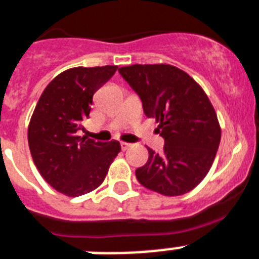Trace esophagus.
Segmentation results:
<instances>
[{"label":"esophagus","instance_id":"1","mask_svg":"<svg viewBox=\"0 0 259 259\" xmlns=\"http://www.w3.org/2000/svg\"><path fill=\"white\" fill-rule=\"evenodd\" d=\"M130 146H132V144H129V142H121V148H122V150H127Z\"/></svg>","mask_w":259,"mask_h":259}]
</instances>
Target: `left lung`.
I'll list each match as a JSON object with an SVG mask.
<instances>
[{"mask_svg": "<svg viewBox=\"0 0 259 259\" xmlns=\"http://www.w3.org/2000/svg\"><path fill=\"white\" fill-rule=\"evenodd\" d=\"M142 101L146 117L159 122L162 153L149 150V159L136 170L142 186L163 195L194 189L210 170L221 141L213 105L201 86L171 65H132L118 69Z\"/></svg>", "mask_w": 259, "mask_h": 259, "instance_id": "obj_1", "label": "left lung"}]
</instances>
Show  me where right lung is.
<instances>
[{
  "label": "right lung",
  "mask_w": 259,
  "mask_h": 259,
  "mask_svg": "<svg viewBox=\"0 0 259 259\" xmlns=\"http://www.w3.org/2000/svg\"><path fill=\"white\" fill-rule=\"evenodd\" d=\"M117 69L108 65L62 71L37 102L27 129L29 148L44 180L62 194L78 197L98 188L121 151L118 141L96 142L78 136L94 93Z\"/></svg>",
  "instance_id": "add662e5"
}]
</instances>
